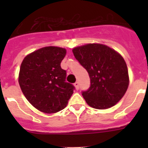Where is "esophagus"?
<instances>
[{
	"mask_svg": "<svg viewBox=\"0 0 148 148\" xmlns=\"http://www.w3.org/2000/svg\"><path fill=\"white\" fill-rule=\"evenodd\" d=\"M74 86H75L76 90H78V89H79V83H78V82H76L75 84H74Z\"/></svg>",
	"mask_w": 148,
	"mask_h": 148,
	"instance_id": "34e87169",
	"label": "esophagus"
}]
</instances>
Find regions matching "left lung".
I'll return each mask as SVG.
<instances>
[{
	"label": "left lung",
	"mask_w": 148,
	"mask_h": 148,
	"mask_svg": "<svg viewBox=\"0 0 148 148\" xmlns=\"http://www.w3.org/2000/svg\"><path fill=\"white\" fill-rule=\"evenodd\" d=\"M75 58L87 70L90 87L82 92L89 106L105 110L116 104L129 86L126 62L115 49L101 44H87L73 48Z\"/></svg>",
	"instance_id": "left-lung-1"
}]
</instances>
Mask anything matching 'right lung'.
Here are the masks:
<instances>
[{"label": "right lung", "instance_id": "add662e5", "mask_svg": "<svg viewBox=\"0 0 148 148\" xmlns=\"http://www.w3.org/2000/svg\"><path fill=\"white\" fill-rule=\"evenodd\" d=\"M66 49L45 47L23 58L18 75L22 92L29 102L44 113H56L65 108L74 86L65 82L66 71L61 62Z\"/></svg>", "mask_w": 148, "mask_h": 148}]
</instances>
